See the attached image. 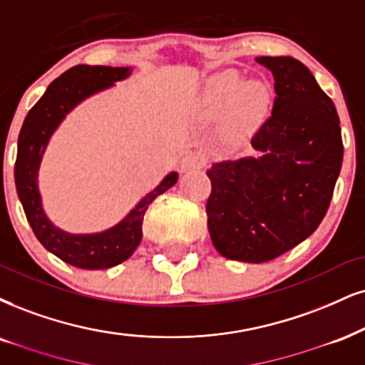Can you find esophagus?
Masks as SVG:
<instances>
[{
  "label": "esophagus",
  "instance_id": "1",
  "mask_svg": "<svg viewBox=\"0 0 365 365\" xmlns=\"http://www.w3.org/2000/svg\"><path fill=\"white\" fill-rule=\"evenodd\" d=\"M205 157L200 154V152H187L186 155L182 157L181 160V170H195V169H201L205 165Z\"/></svg>",
  "mask_w": 365,
  "mask_h": 365
}]
</instances>
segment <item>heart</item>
<instances>
[{"mask_svg": "<svg viewBox=\"0 0 365 365\" xmlns=\"http://www.w3.org/2000/svg\"><path fill=\"white\" fill-rule=\"evenodd\" d=\"M206 103L213 111H223L232 106L228 132L233 137H240L265 118L271 105V88L264 81L245 83L240 74L228 71L211 81Z\"/></svg>", "mask_w": 365, "mask_h": 365, "instance_id": "1", "label": "heart"}]
</instances>
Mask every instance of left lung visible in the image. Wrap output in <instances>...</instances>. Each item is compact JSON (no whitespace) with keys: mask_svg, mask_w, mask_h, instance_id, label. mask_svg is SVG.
<instances>
[{"mask_svg":"<svg viewBox=\"0 0 365 365\" xmlns=\"http://www.w3.org/2000/svg\"><path fill=\"white\" fill-rule=\"evenodd\" d=\"M274 76L272 113L252 137L260 157L208 169V230L223 257L267 262L317 230L339 179L344 143L335 105L292 57H257Z\"/></svg>","mask_w":365,"mask_h":365,"instance_id":"1","label":"left lung"}]
</instances>
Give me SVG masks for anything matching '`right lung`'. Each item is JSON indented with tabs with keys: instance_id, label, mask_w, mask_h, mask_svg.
<instances>
[{
	"instance_id": "add662e5",
	"label": "right lung",
	"mask_w": 365,
	"mask_h": 365,
	"mask_svg": "<svg viewBox=\"0 0 365 365\" xmlns=\"http://www.w3.org/2000/svg\"><path fill=\"white\" fill-rule=\"evenodd\" d=\"M128 76L130 67L84 64L71 67L48 84L43 96L29 111L18 135L15 184L26 220L45 249L79 269H108L127 260L142 240L143 215L148 205L178 182V173L168 174L118 225L101 233L73 235L52 225L43 213L37 178L40 160L52 133L81 101Z\"/></svg>"
}]
</instances>
